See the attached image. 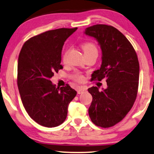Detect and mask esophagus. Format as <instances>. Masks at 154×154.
<instances>
[{
  "label": "esophagus",
  "instance_id": "1",
  "mask_svg": "<svg viewBox=\"0 0 154 154\" xmlns=\"http://www.w3.org/2000/svg\"><path fill=\"white\" fill-rule=\"evenodd\" d=\"M86 89L85 88H78L77 91L78 94H81L82 93H84V91H86Z\"/></svg>",
  "mask_w": 154,
  "mask_h": 154
}]
</instances>
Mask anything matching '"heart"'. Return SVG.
<instances>
[{
	"mask_svg": "<svg viewBox=\"0 0 154 154\" xmlns=\"http://www.w3.org/2000/svg\"><path fill=\"white\" fill-rule=\"evenodd\" d=\"M82 48L83 49L84 54H88V53L94 52V51L98 52V49H97L96 45L91 42H85L82 43ZM68 53H69V49H67V50L65 51L63 54L62 60L63 63H66L67 58H68ZM71 78H72V79H74L75 81H77L78 82H83L84 79V75L79 72H75L73 73V74L71 75Z\"/></svg>",
	"mask_w": 154,
	"mask_h": 154,
	"instance_id": "heart-1",
	"label": "heart"
}]
</instances>
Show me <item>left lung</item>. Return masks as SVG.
I'll use <instances>...</instances> for the list:
<instances>
[{"label":"left lung","instance_id":"1","mask_svg":"<svg viewBox=\"0 0 154 154\" xmlns=\"http://www.w3.org/2000/svg\"><path fill=\"white\" fill-rule=\"evenodd\" d=\"M100 45L102 65L91 79H106L107 88L88 89L93 97L88 114L97 126L109 128L122 121L133 107L137 96L140 64L133 45L124 35L112 26L96 24L85 29Z\"/></svg>","mask_w":154,"mask_h":154}]
</instances>
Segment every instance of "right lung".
<instances>
[{"mask_svg": "<svg viewBox=\"0 0 154 154\" xmlns=\"http://www.w3.org/2000/svg\"><path fill=\"white\" fill-rule=\"evenodd\" d=\"M77 29H58L29 39L21 48L17 65V85L26 111L43 126L62 124L76 91L66 84L56 87L50 79L63 68L61 51L65 41Z\"/></svg>", "mask_w": 154, "mask_h": 154, "instance_id": "obj_1", "label": "right lung"}]
</instances>
